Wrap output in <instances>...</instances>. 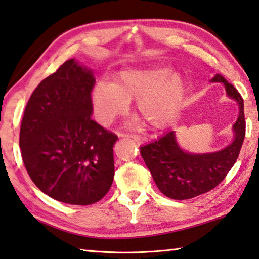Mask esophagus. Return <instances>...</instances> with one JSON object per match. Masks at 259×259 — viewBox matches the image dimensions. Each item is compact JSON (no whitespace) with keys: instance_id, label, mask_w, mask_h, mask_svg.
<instances>
[{"instance_id":"34e87169","label":"esophagus","mask_w":259,"mask_h":259,"mask_svg":"<svg viewBox=\"0 0 259 259\" xmlns=\"http://www.w3.org/2000/svg\"><path fill=\"white\" fill-rule=\"evenodd\" d=\"M130 137L133 138L135 142H137L138 144H141L142 142H144V138H143L142 136H138V135H130Z\"/></svg>"}]
</instances>
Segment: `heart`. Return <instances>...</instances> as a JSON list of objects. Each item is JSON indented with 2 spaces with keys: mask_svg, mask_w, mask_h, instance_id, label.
<instances>
[{
  "mask_svg": "<svg viewBox=\"0 0 259 259\" xmlns=\"http://www.w3.org/2000/svg\"><path fill=\"white\" fill-rule=\"evenodd\" d=\"M184 92L182 77L166 65H152L118 72L114 83L100 80L94 85L91 100L97 120L108 125L125 112L129 100L136 98V110L154 129L173 120Z\"/></svg>",
  "mask_w": 259,
  "mask_h": 259,
  "instance_id": "obj_1",
  "label": "heart"
}]
</instances>
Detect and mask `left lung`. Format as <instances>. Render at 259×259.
<instances>
[{"instance_id": "left-lung-1", "label": "left lung", "mask_w": 259, "mask_h": 259, "mask_svg": "<svg viewBox=\"0 0 259 259\" xmlns=\"http://www.w3.org/2000/svg\"><path fill=\"white\" fill-rule=\"evenodd\" d=\"M211 81L223 83L228 97L239 104L232 144L213 153L192 154L181 150L174 131H168L157 141L141 147L142 157L159 190L171 199H190L214 189L232 169L243 144L245 120L241 94L219 73Z\"/></svg>"}]
</instances>
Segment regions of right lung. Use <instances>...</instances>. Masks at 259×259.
Masks as SVG:
<instances>
[{
    "mask_svg": "<svg viewBox=\"0 0 259 259\" xmlns=\"http://www.w3.org/2000/svg\"><path fill=\"white\" fill-rule=\"evenodd\" d=\"M93 73L68 60L36 86L19 133L23 162L32 181L59 202L90 205L114 179L117 136L91 118Z\"/></svg>",
    "mask_w": 259,
    "mask_h": 259,
    "instance_id": "obj_1",
    "label": "right lung"
}]
</instances>
